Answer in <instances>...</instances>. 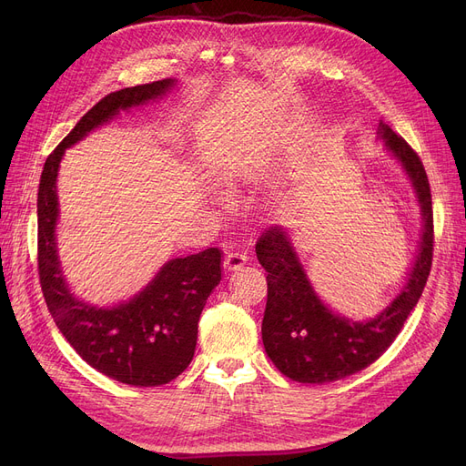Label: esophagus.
I'll return each mask as SVG.
<instances>
[{
    "mask_svg": "<svg viewBox=\"0 0 466 466\" xmlns=\"http://www.w3.org/2000/svg\"><path fill=\"white\" fill-rule=\"evenodd\" d=\"M246 262H248V255L243 253V251L232 249V251H228V253L225 255V268H227L228 272L239 270L241 266H246Z\"/></svg>",
    "mask_w": 466,
    "mask_h": 466,
    "instance_id": "esophagus-1",
    "label": "esophagus"
}]
</instances>
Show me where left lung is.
Segmentation results:
<instances>
[{"label": "left lung", "mask_w": 466, "mask_h": 466, "mask_svg": "<svg viewBox=\"0 0 466 466\" xmlns=\"http://www.w3.org/2000/svg\"><path fill=\"white\" fill-rule=\"evenodd\" d=\"M378 137L402 164L418 192L423 236L404 290L376 319L355 323L330 311L315 295L283 228H266L257 239V258L268 272V299L262 319L264 350L278 370L292 381L329 383L357 374L376 362L402 330L427 285L434 249L427 171L418 153L383 120L378 127Z\"/></svg>", "instance_id": "left-lung-1"}]
</instances>
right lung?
Segmentation results:
<instances>
[{
  "label": "right lung",
  "instance_id": "add662e5",
  "mask_svg": "<svg viewBox=\"0 0 466 466\" xmlns=\"http://www.w3.org/2000/svg\"><path fill=\"white\" fill-rule=\"evenodd\" d=\"M174 79L122 88L102 97L48 155L37 192V268L48 311L60 332L92 369L120 383L158 387L190 364L200 313L220 281V251L209 248L162 266L130 302L94 308L71 295L56 255V176L64 151L120 109L141 106L174 86Z\"/></svg>",
  "mask_w": 466,
  "mask_h": 466
}]
</instances>
